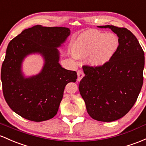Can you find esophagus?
<instances>
[{"mask_svg": "<svg viewBox=\"0 0 146 146\" xmlns=\"http://www.w3.org/2000/svg\"><path fill=\"white\" fill-rule=\"evenodd\" d=\"M77 76H78V79H77L78 81H80L84 76V73L83 72V71H81V70H79V71L77 72Z\"/></svg>", "mask_w": 146, "mask_h": 146, "instance_id": "1", "label": "esophagus"}]
</instances>
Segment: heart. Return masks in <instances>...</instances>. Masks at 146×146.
<instances>
[{
    "mask_svg": "<svg viewBox=\"0 0 146 146\" xmlns=\"http://www.w3.org/2000/svg\"><path fill=\"white\" fill-rule=\"evenodd\" d=\"M118 46L119 40L114 33L88 30L75 40L72 52L79 58H88V63L90 66L102 67L111 60Z\"/></svg>",
    "mask_w": 146,
    "mask_h": 146,
    "instance_id": "1",
    "label": "heart"
}]
</instances>
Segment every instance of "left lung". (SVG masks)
<instances>
[{"mask_svg": "<svg viewBox=\"0 0 146 146\" xmlns=\"http://www.w3.org/2000/svg\"><path fill=\"white\" fill-rule=\"evenodd\" d=\"M98 27L116 34L118 48L104 67L84 66L86 75L79 88L89 115L98 121L112 122L126 115L135 104L143 82L145 57L129 30L110 25Z\"/></svg>", "mask_w": 146, "mask_h": 146, "instance_id": "8db88e82", "label": "left lung"}]
</instances>
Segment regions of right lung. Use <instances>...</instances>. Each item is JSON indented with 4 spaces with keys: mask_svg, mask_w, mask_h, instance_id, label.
I'll use <instances>...</instances> for the list:
<instances>
[{
    "mask_svg": "<svg viewBox=\"0 0 146 146\" xmlns=\"http://www.w3.org/2000/svg\"><path fill=\"white\" fill-rule=\"evenodd\" d=\"M70 35L68 28L36 25L25 29L9 43L1 68L3 92L10 109L23 118L42 122L54 117L65 86L76 82V72L67 70L59 63L58 48ZM32 54H40L44 65L40 73L26 77L22 63Z\"/></svg>",
    "mask_w": 146,
    "mask_h": 146,
    "instance_id": "obj_1",
    "label": "right lung"
}]
</instances>
